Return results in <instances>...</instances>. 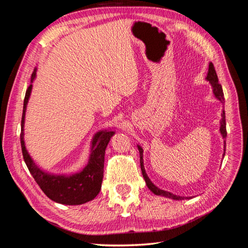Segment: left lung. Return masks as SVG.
I'll use <instances>...</instances> for the list:
<instances>
[{"label":"left lung","mask_w":248,"mask_h":248,"mask_svg":"<svg viewBox=\"0 0 248 248\" xmlns=\"http://www.w3.org/2000/svg\"><path fill=\"white\" fill-rule=\"evenodd\" d=\"M206 79L210 82V85L212 87L213 90V94L215 96L216 99H218L221 103H224V97H223V91H222V88L221 85L218 82V78H217V74L215 71V68L212 63L209 64V69H208V73H207V78ZM226 114H224V109H222V114H221V120H220V134L222 136V139H226L227 138V128H226ZM224 144V150H223V157H224V153H226V140L223 141ZM138 149L140 151V170L142 172V177H144L146 184L148 186V188L151 190L154 194L156 196H161V197H166L171 200H189L192 199V197H180L177 196V194L171 193L170 191H166V190H162L160 188H158L156 185H154V183H152L151 180L148 177L147 172L145 170V167H144V159H142V152H144V150L140 146L138 145Z\"/></svg>","instance_id":"1"}]
</instances>
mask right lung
<instances>
[{
	"label": "right lung",
	"instance_id": "obj_1",
	"mask_svg": "<svg viewBox=\"0 0 248 248\" xmlns=\"http://www.w3.org/2000/svg\"><path fill=\"white\" fill-rule=\"evenodd\" d=\"M37 68L34 69L30 84L24 100V110L21 117V132L20 144L22 156L25 162L39 185L42 191L47 198L59 204L63 205H81L96 198L101 189V183L103 179L104 167V154L110 138L116 133L114 130H99L97 131L91 140L90 156L87 166L80 171L71 175H57L41 170L32 159L31 155L27 151L25 145V118L27 106L31 96L33 81L36 78Z\"/></svg>",
	"mask_w": 248,
	"mask_h": 248
}]
</instances>
